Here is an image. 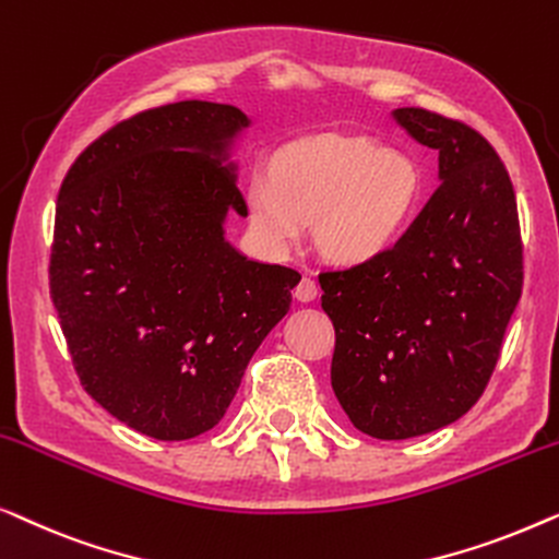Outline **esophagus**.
<instances>
[{
  "mask_svg": "<svg viewBox=\"0 0 559 559\" xmlns=\"http://www.w3.org/2000/svg\"><path fill=\"white\" fill-rule=\"evenodd\" d=\"M294 296L298 298V301H304V304L313 301V298L319 296V286H317V281L309 278V276H304L301 281H298V286H296V290H294Z\"/></svg>",
  "mask_w": 559,
  "mask_h": 559,
  "instance_id": "esophagus-1",
  "label": "esophagus"
}]
</instances>
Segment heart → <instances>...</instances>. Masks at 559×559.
<instances>
[{"label":"heart","mask_w":559,"mask_h":559,"mask_svg":"<svg viewBox=\"0 0 559 559\" xmlns=\"http://www.w3.org/2000/svg\"><path fill=\"white\" fill-rule=\"evenodd\" d=\"M423 198L420 167L367 139L324 136L283 148L248 187L250 219L273 248H288L319 223L321 253L344 265L388 253Z\"/></svg>","instance_id":"b5f03b06"}]
</instances>
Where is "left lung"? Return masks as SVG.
<instances>
[{
    "instance_id": "obj_1",
    "label": "left lung",
    "mask_w": 559,
    "mask_h": 559,
    "mask_svg": "<svg viewBox=\"0 0 559 559\" xmlns=\"http://www.w3.org/2000/svg\"><path fill=\"white\" fill-rule=\"evenodd\" d=\"M392 116L438 152V190L388 253L319 283L336 332V400L361 433L405 440L451 426L481 397L524 265L514 187L489 141L426 108Z\"/></svg>"
}]
</instances>
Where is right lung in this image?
<instances>
[{
	"mask_svg": "<svg viewBox=\"0 0 559 559\" xmlns=\"http://www.w3.org/2000/svg\"><path fill=\"white\" fill-rule=\"evenodd\" d=\"M248 116L148 108L73 162L55 210L50 296L85 392L156 440L215 428L301 276L225 240L248 215L227 148Z\"/></svg>",
	"mask_w": 559,
	"mask_h": 559,
	"instance_id": "right-lung-1",
	"label": "right lung"
}]
</instances>
